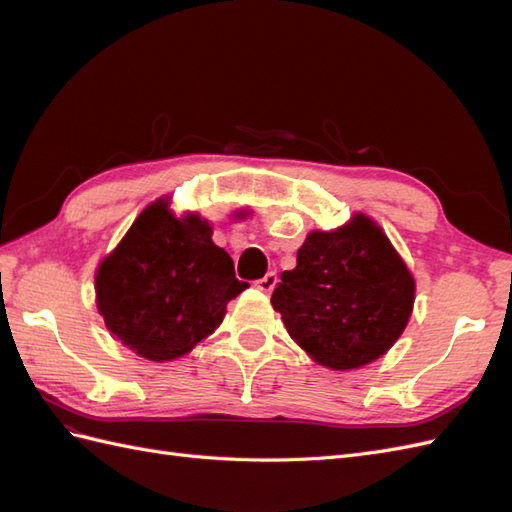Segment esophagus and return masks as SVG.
<instances>
[{"label": "esophagus", "mask_w": 512, "mask_h": 512, "mask_svg": "<svg viewBox=\"0 0 512 512\" xmlns=\"http://www.w3.org/2000/svg\"><path fill=\"white\" fill-rule=\"evenodd\" d=\"M277 286V273L275 271H271V273H267L265 277H260V280L256 282V288L258 290H262V292H273V288Z\"/></svg>", "instance_id": "esophagus-1"}]
</instances>
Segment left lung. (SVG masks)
Wrapping results in <instances>:
<instances>
[{"label": "left lung", "instance_id": "8db88e82", "mask_svg": "<svg viewBox=\"0 0 512 512\" xmlns=\"http://www.w3.org/2000/svg\"><path fill=\"white\" fill-rule=\"evenodd\" d=\"M271 303L316 363L346 371L380 359L404 333L414 277L382 228L356 213L342 228L309 232Z\"/></svg>", "mask_w": 512, "mask_h": 512}]
</instances>
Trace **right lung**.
I'll return each instance as SVG.
<instances>
[{"label":"right lung","instance_id":"obj_1","mask_svg":"<svg viewBox=\"0 0 512 512\" xmlns=\"http://www.w3.org/2000/svg\"><path fill=\"white\" fill-rule=\"evenodd\" d=\"M247 288L232 258L196 213L175 218L151 203L96 273V301L108 331L149 361L188 354L220 327L226 305Z\"/></svg>","mask_w":512,"mask_h":512}]
</instances>
